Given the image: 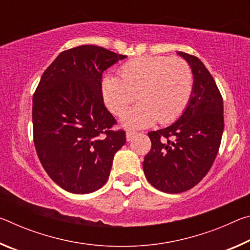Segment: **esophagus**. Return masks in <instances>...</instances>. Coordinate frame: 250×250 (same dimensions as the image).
Wrapping results in <instances>:
<instances>
[{
    "label": "esophagus",
    "mask_w": 250,
    "mask_h": 250,
    "mask_svg": "<svg viewBox=\"0 0 250 250\" xmlns=\"http://www.w3.org/2000/svg\"><path fill=\"white\" fill-rule=\"evenodd\" d=\"M135 135H137V133L135 132H132V131H128V132L125 133V138H126V141L128 142H130V141H132V139L135 137Z\"/></svg>",
    "instance_id": "esophagus-1"
}]
</instances>
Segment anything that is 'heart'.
Here are the masks:
<instances>
[{
	"label": "heart",
	"instance_id": "b5f03b06",
	"mask_svg": "<svg viewBox=\"0 0 250 250\" xmlns=\"http://www.w3.org/2000/svg\"><path fill=\"white\" fill-rule=\"evenodd\" d=\"M121 78L105 75L101 96L110 111L120 113L136 98L141 103L121 113V124L141 129L159 121L167 125L184 111L192 97L191 66L180 57H139L121 67Z\"/></svg>",
	"mask_w": 250,
	"mask_h": 250
}]
</instances>
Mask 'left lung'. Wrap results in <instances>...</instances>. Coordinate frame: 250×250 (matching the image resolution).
<instances>
[{"label":"left lung","mask_w":250,"mask_h":250,"mask_svg":"<svg viewBox=\"0 0 250 250\" xmlns=\"http://www.w3.org/2000/svg\"><path fill=\"white\" fill-rule=\"evenodd\" d=\"M177 54L192 68V97L174 124L149 132L152 146L143 161L149 183L170 194L194 188L208 173L224 131L223 98L214 78L197 57Z\"/></svg>","instance_id":"left-lung-1"}]
</instances>
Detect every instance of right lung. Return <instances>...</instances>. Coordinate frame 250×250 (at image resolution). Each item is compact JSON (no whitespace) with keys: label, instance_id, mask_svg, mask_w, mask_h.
<instances>
[{"label":"right lung","instance_id":"1","mask_svg":"<svg viewBox=\"0 0 250 250\" xmlns=\"http://www.w3.org/2000/svg\"><path fill=\"white\" fill-rule=\"evenodd\" d=\"M125 55L99 46L65 50L44 71L33 97L34 145L55 183L74 194L99 189L109 179L125 132L101 96L103 73Z\"/></svg>","mask_w":250,"mask_h":250}]
</instances>
